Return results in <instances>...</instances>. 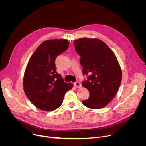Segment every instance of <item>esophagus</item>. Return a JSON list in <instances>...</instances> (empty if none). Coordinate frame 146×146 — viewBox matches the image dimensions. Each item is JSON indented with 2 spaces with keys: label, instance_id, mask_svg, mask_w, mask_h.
<instances>
[{
  "label": "esophagus",
  "instance_id": "obj_1",
  "mask_svg": "<svg viewBox=\"0 0 146 146\" xmlns=\"http://www.w3.org/2000/svg\"><path fill=\"white\" fill-rule=\"evenodd\" d=\"M74 85H75V86L76 88H80V87H81V83H80V82H78V81L75 82L74 83Z\"/></svg>",
  "mask_w": 146,
  "mask_h": 146
}]
</instances>
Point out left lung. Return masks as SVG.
Instances as JSON below:
<instances>
[{
  "label": "left lung",
  "mask_w": 146,
  "mask_h": 146,
  "mask_svg": "<svg viewBox=\"0 0 146 146\" xmlns=\"http://www.w3.org/2000/svg\"><path fill=\"white\" fill-rule=\"evenodd\" d=\"M74 46L81 57L82 74L88 76L82 85L90 95L82 104L91 109L102 108L113 99L121 84L118 61L113 51L99 39L79 38L74 41Z\"/></svg>",
  "instance_id": "obj_1"
}]
</instances>
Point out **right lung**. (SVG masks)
<instances>
[{
	"label": "right lung",
	"mask_w": 146,
	"mask_h": 146,
	"mask_svg": "<svg viewBox=\"0 0 146 146\" xmlns=\"http://www.w3.org/2000/svg\"><path fill=\"white\" fill-rule=\"evenodd\" d=\"M66 40H50L43 42L31 55L23 79L28 99L38 109L54 110L62 104L65 93L72 84L64 82L55 69L57 56L68 48Z\"/></svg>",
	"instance_id": "right-lung-1"
}]
</instances>
